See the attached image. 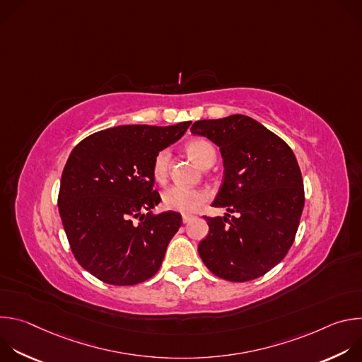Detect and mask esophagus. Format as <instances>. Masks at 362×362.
<instances>
[{"mask_svg":"<svg viewBox=\"0 0 362 362\" xmlns=\"http://www.w3.org/2000/svg\"><path fill=\"white\" fill-rule=\"evenodd\" d=\"M193 218H194V216H192V215H182V221H183V223H189Z\"/></svg>","mask_w":362,"mask_h":362,"instance_id":"esophagus-1","label":"esophagus"}]
</instances>
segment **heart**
Returning a JSON list of instances; mask_svg holds the SVG:
<instances>
[{"label":"heart","instance_id":"heart-1","mask_svg":"<svg viewBox=\"0 0 362 362\" xmlns=\"http://www.w3.org/2000/svg\"><path fill=\"white\" fill-rule=\"evenodd\" d=\"M187 153L190 158L202 168L211 160H215V148L206 140H192L187 144ZM170 151L168 148L160 150L153 160L151 173L158 183H165L169 173ZM208 202V193L200 189H190L183 186H170L163 192V206L168 211L179 214H194L202 204Z\"/></svg>","mask_w":362,"mask_h":362}]
</instances>
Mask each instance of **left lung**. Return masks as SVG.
<instances>
[{
    "mask_svg": "<svg viewBox=\"0 0 362 362\" xmlns=\"http://www.w3.org/2000/svg\"><path fill=\"white\" fill-rule=\"evenodd\" d=\"M190 130L219 146L225 166L212 206L228 214L203 216L209 235L197 246L202 261L230 282L259 278L284 259L299 226L305 192L295 154L279 136L243 115L199 120Z\"/></svg>",
    "mask_w": 362,
    "mask_h": 362,
    "instance_id": "left-lung-1",
    "label": "left lung"
}]
</instances>
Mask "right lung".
I'll return each mask as SVG.
<instances>
[{"instance_id":"right-lung-1","label":"right lung","mask_w":362,"mask_h":362,"mask_svg":"<svg viewBox=\"0 0 362 362\" xmlns=\"http://www.w3.org/2000/svg\"><path fill=\"white\" fill-rule=\"evenodd\" d=\"M190 123L100 130L70 153L62 175L59 212L74 257L97 279L130 286L160 269L182 215L146 214L162 200L153 189V160Z\"/></svg>"}]
</instances>
